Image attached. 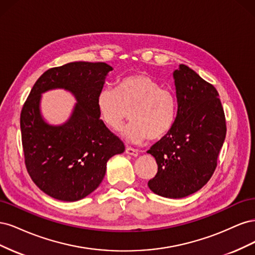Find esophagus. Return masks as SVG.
<instances>
[{
  "mask_svg": "<svg viewBox=\"0 0 255 255\" xmlns=\"http://www.w3.org/2000/svg\"><path fill=\"white\" fill-rule=\"evenodd\" d=\"M126 152H127V154H128V155H132V156H137L138 154H139L138 150H136L134 148H130V146H128V148L126 149Z\"/></svg>",
  "mask_w": 255,
  "mask_h": 255,
  "instance_id": "34e87169",
  "label": "esophagus"
}]
</instances>
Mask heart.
<instances>
[{
    "label": "heart",
    "mask_w": 255,
    "mask_h": 255,
    "mask_svg": "<svg viewBox=\"0 0 255 255\" xmlns=\"http://www.w3.org/2000/svg\"><path fill=\"white\" fill-rule=\"evenodd\" d=\"M104 125L118 130L128 117L132 120L122 134L132 142L159 139L169 133L176 118L173 91L146 74H133L118 81L116 89L104 87L97 97ZM130 113H128V112Z\"/></svg>",
    "instance_id": "1"
}]
</instances>
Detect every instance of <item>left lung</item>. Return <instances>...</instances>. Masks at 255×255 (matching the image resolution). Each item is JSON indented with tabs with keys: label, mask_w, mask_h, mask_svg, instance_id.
<instances>
[{
	"label": "left lung",
	"mask_w": 255,
	"mask_h": 255,
	"mask_svg": "<svg viewBox=\"0 0 255 255\" xmlns=\"http://www.w3.org/2000/svg\"><path fill=\"white\" fill-rule=\"evenodd\" d=\"M177 113L172 128L148 153L157 173L148 182L158 196L179 199L210 181L227 134L226 116L218 91L192 69L180 65L173 73Z\"/></svg>",
	"instance_id": "1"
}]
</instances>
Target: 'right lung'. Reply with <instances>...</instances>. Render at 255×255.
I'll return each mask as SVG.
<instances>
[{
  "label": "right lung",
  "mask_w": 255,
  "mask_h": 255,
  "mask_svg": "<svg viewBox=\"0 0 255 255\" xmlns=\"http://www.w3.org/2000/svg\"><path fill=\"white\" fill-rule=\"evenodd\" d=\"M113 68L105 63L75 61L45 71L30 90L20 116L24 163L30 179L44 194L60 201H78L101 184L106 163L125 151L120 138L100 119L98 94ZM71 91L78 103L65 125L53 127L42 119V92Z\"/></svg>",
  "instance_id": "right-lung-1"
}]
</instances>
